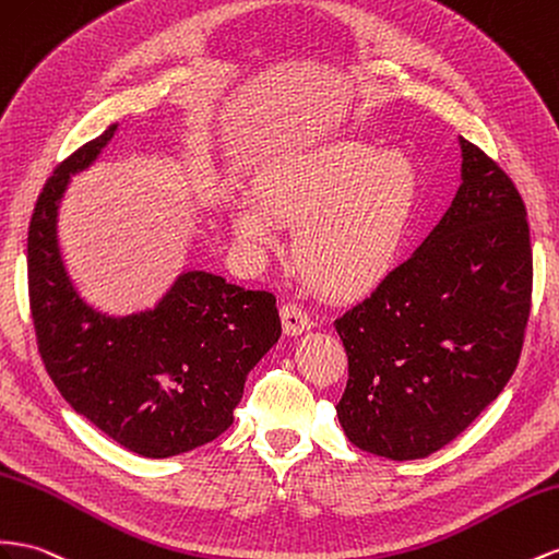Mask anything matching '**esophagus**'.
Wrapping results in <instances>:
<instances>
[{
  "label": "esophagus",
  "mask_w": 559,
  "mask_h": 559,
  "mask_svg": "<svg viewBox=\"0 0 559 559\" xmlns=\"http://www.w3.org/2000/svg\"><path fill=\"white\" fill-rule=\"evenodd\" d=\"M282 324L286 336H298L310 329V314L298 304H284L282 306Z\"/></svg>",
  "instance_id": "34e87169"
}]
</instances>
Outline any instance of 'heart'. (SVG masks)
<instances>
[{
    "label": "heart",
    "instance_id": "1",
    "mask_svg": "<svg viewBox=\"0 0 559 559\" xmlns=\"http://www.w3.org/2000/svg\"><path fill=\"white\" fill-rule=\"evenodd\" d=\"M255 202L233 211L235 235L273 247L277 224L296 230L294 263L314 292L357 298L395 267L409 235L418 174L400 153L359 141H331L270 164L255 178Z\"/></svg>",
    "mask_w": 559,
    "mask_h": 559
}]
</instances>
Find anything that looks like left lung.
I'll return each instance as SVG.
<instances>
[{"instance_id":"8db88e82","label":"left lung","mask_w":559,"mask_h":559,"mask_svg":"<svg viewBox=\"0 0 559 559\" xmlns=\"http://www.w3.org/2000/svg\"><path fill=\"white\" fill-rule=\"evenodd\" d=\"M461 153L463 183L437 228L334 322L348 353L341 426L392 461L430 456L501 395L530 322L524 202L477 145L461 139Z\"/></svg>"}]
</instances>
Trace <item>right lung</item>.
Here are the masks:
<instances>
[{"label": "right lung", "instance_id": "1", "mask_svg": "<svg viewBox=\"0 0 559 559\" xmlns=\"http://www.w3.org/2000/svg\"><path fill=\"white\" fill-rule=\"evenodd\" d=\"M115 131L74 150L39 192L27 230L29 310L44 367L72 409L133 454L169 459L233 426L282 322L273 294L204 270L180 275L145 312L110 317L84 304L60 259L58 204Z\"/></svg>", "mask_w": 559, "mask_h": 559}]
</instances>
